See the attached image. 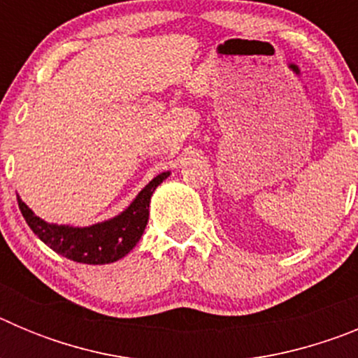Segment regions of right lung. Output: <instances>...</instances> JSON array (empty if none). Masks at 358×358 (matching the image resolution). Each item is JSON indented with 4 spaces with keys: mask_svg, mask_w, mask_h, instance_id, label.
Wrapping results in <instances>:
<instances>
[{
    "mask_svg": "<svg viewBox=\"0 0 358 358\" xmlns=\"http://www.w3.org/2000/svg\"><path fill=\"white\" fill-rule=\"evenodd\" d=\"M169 176L170 172H163L154 177L122 215L90 227L48 224L34 215V211L19 197L17 204L30 229L50 249L78 264H110L123 258L141 238L148 220L152 194Z\"/></svg>",
    "mask_w": 358,
    "mask_h": 358,
    "instance_id": "obj_1",
    "label": "right lung"
}]
</instances>
